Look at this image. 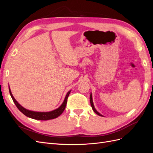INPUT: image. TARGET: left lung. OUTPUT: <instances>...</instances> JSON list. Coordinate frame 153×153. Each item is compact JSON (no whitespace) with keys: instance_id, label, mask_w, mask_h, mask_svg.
<instances>
[{"instance_id":"left-lung-1","label":"left lung","mask_w":153,"mask_h":153,"mask_svg":"<svg viewBox=\"0 0 153 153\" xmlns=\"http://www.w3.org/2000/svg\"><path fill=\"white\" fill-rule=\"evenodd\" d=\"M90 102H91V107H92V110H93V111L94 112L97 114V115H100V116H101V117H103V115H101L100 113H99L98 111L96 110V109L95 108V107H94V103H93V101H92V93H91V94H90Z\"/></svg>"}]
</instances>
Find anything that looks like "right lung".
<instances>
[{
    "mask_svg": "<svg viewBox=\"0 0 153 153\" xmlns=\"http://www.w3.org/2000/svg\"><path fill=\"white\" fill-rule=\"evenodd\" d=\"M9 91H10V95L13 99V102L15 103L18 109L22 113H23L25 115H26L27 117L34 119H36V120H41V121H47V120L55 119V118L58 117L59 115H61L62 114V113L64 112V109H65V108H66L68 98L71 92V91L68 92V93L66 95L65 98H64L63 103L61 104V105L60 106L59 108H56L55 110H53L52 111H50V112H35V111L27 110L25 108L23 107V106L20 104L18 103V101L15 99V98H14L12 93H11L10 85H9Z\"/></svg>",
    "mask_w": 153,
    "mask_h": 153,
    "instance_id": "obj_1",
    "label": "right lung"
}]
</instances>
